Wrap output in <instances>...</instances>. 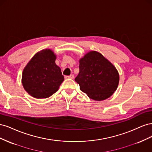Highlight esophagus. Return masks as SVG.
<instances>
[{"label":"esophagus","instance_id":"esophagus-1","mask_svg":"<svg viewBox=\"0 0 152 152\" xmlns=\"http://www.w3.org/2000/svg\"><path fill=\"white\" fill-rule=\"evenodd\" d=\"M65 78H66V79H73V78H74V75H69V76H66V77H65Z\"/></svg>","mask_w":152,"mask_h":152}]
</instances>
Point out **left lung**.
Wrapping results in <instances>:
<instances>
[{
	"mask_svg": "<svg viewBox=\"0 0 152 152\" xmlns=\"http://www.w3.org/2000/svg\"><path fill=\"white\" fill-rule=\"evenodd\" d=\"M79 63V73L75 80L80 89L96 101L110 97L119 82L118 71L113 64L94 50L87 53Z\"/></svg>",
	"mask_w": 152,
	"mask_h": 152,
	"instance_id": "8db88e82",
	"label": "left lung"
}]
</instances>
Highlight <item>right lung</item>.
I'll return each instance as SVG.
<instances>
[{"mask_svg":"<svg viewBox=\"0 0 152 152\" xmlns=\"http://www.w3.org/2000/svg\"><path fill=\"white\" fill-rule=\"evenodd\" d=\"M56 54L50 49L36 53L25 67L22 84L30 95L47 98L58 91L64 80L61 69L55 63Z\"/></svg>","mask_w":152,"mask_h":152,"instance_id":"add662e5","label":"right lung"}]
</instances>
